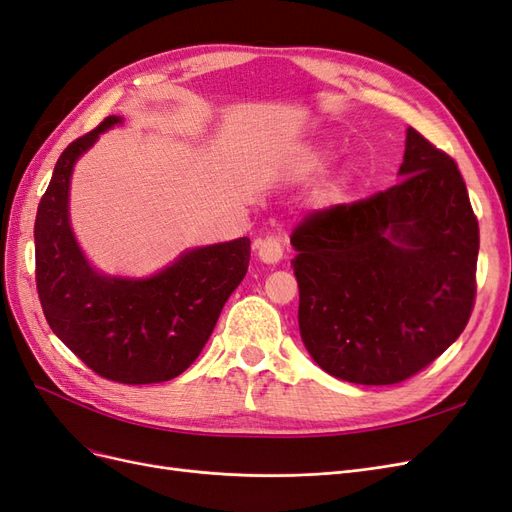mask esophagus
I'll list each match as a JSON object with an SVG mask.
<instances>
[{"mask_svg":"<svg viewBox=\"0 0 512 512\" xmlns=\"http://www.w3.org/2000/svg\"><path fill=\"white\" fill-rule=\"evenodd\" d=\"M256 247V254L262 262H267V265H277L286 254V241L282 237H267V239H260L254 243Z\"/></svg>","mask_w":512,"mask_h":512,"instance_id":"34e87169","label":"esophagus"}]
</instances>
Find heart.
<instances>
[{"label":"heart","instance_id":"1","mask_svg":"<svg viewBox=\"0 0 512 512\" xmlns=\"http://www.w3.org/2000/svg\"><path fill=\"white\" fill-rule=\"evenodd\" d=\"M329 158H331V153L327 149H312V151L303 153V156L297 160L299 175L318 173V170L329 162ZM344 188H346L344 177H335V179H331V181L322 185L320 192H318V200L322 205H333V203H337L339 198H342Z\"/></svg>","mask_w":512,"mask_h":512}]
</instances>
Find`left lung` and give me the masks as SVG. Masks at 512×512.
Here are the masks:
<instances>
[{"label":"left lung","mask_w":512,"mask_h":512,"mask_svg":"<svg viewBox=\"0 0 512 512\" xmlns=\"http://www.w3.org/2000/svg\"><path fill=\"white\" fill-rule=\"evenodd\" d=\"M399 177L359 203L314 211L290 237L303 344L354 384L425 369L474 307L478 222L457 164L408 128Z\"/></svg>","instance_id":"1"}]
</instances>
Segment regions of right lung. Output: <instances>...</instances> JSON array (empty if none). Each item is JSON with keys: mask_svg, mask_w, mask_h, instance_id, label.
Instances as JSON below:
<instances>
[{"mask_svg": "<svg viewBox=\"0 0 512 512\" xmlns=\"http://www.w3.org/2000/svg\"><path fill=\"white\" fill-rule=\"evenodd\" d=\"M121 121L106 117L59 156L34 226L36 286L53 333L98 376L121 384L166 382L205 348L247 273L250 239L185 250L141 280L91 267L70 224V179L83 153Z\"/></svg>", "mask_w": 512, "mask_h": 512, "instance_id": "add662e5", "label": "right lung"}]
</instances>
